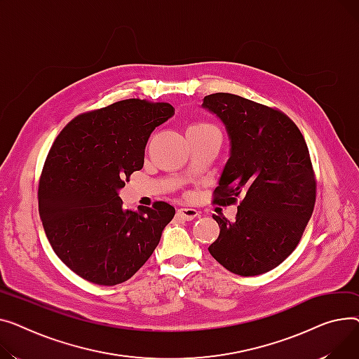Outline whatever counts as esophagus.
<instances>
[{"label":"esophagus","instance_id":"34e87169","mask_svg":"<svg viewBox=\"0 0 359 359\" xmlns=\"http://www.w3.org/2000/svg\"><path fill=\"white\" fill-rule=\"evenodd\" d=\"M177 216L182 220H196L197 217H200V213L197 212L196 208H180Z\"/></svg>","mask_w":359,"mask_h":359}]
</instances>
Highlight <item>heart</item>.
I'll use <instances>...</instances> for the list:
<instances>
[{
	"label": "heart",
	"mask_w": 359,
	"mask_h": 359,
	"mask_svg": "<svg viewBox=\"0 0 359 359\" xmlns=\"http://www.w3.org/2000/svg\"><path fill=\"white\" fill-rule=\"evenodd\" d=\"M194 126H208V124H203V123H201V124H194Z\"/></svg>",
	"instance_id": "b5f03b06"
}]
</instances>
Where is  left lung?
<instances>
[{
	"label": "left lung",
	"mask_w": 359,
	"mask_h": 359,
	"mask_svg": "<svg viewBox=\"0 0 359 359\" xmlns=\"http://www.w3.org/2000/svg\"><path fill=\"white\" fill-rule=\"evenodd\" d=\"M201 105L222 120L230 142L215 203L241 201L235 222L213 215L220 235L208 252L230 272L259 276L291 255L311 217L316 181L306 140L284 113L243 97L216 93Z\"/></svg>",
	"instance_id": "left-lung-1"
}]
</instances>
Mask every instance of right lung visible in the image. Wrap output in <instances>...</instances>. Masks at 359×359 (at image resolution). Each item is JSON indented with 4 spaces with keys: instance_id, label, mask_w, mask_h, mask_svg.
<instances>
[{
    "instance_id": "right-lung-1",
    "label": "right lung",
    "mask_w": 359,
    "mask_h": 359,
    "mask_svg": "<svg viewBox=\"0 0 359 359\" xmlns=\"http://www.w3.org/2000/svg\"><path fill=\"white\" fill-rule=\"evenodd\" d=\"M174 113L168 102L117 101L75 117L52 144L39 215L55 254L81 278L98 285L128 281L174 219L175 208L165 201L132 212L118 197L143 168L151 133Z\"/></svg>"
}]
</instances>
